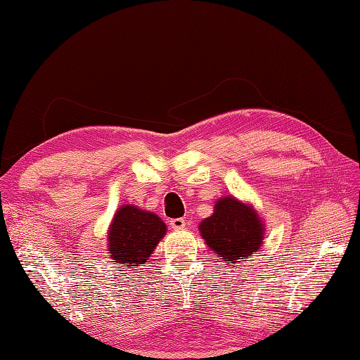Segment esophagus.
<instances>
[{
  "instance_id": "obj_1",
  "label": "esophagus",
  "mask_w": 360,
  "mask_h": 360,
  "mask_svg": "<svg viewBox=\"0 0 360 360\" xmlns=\"http://www.w3.org/2000/svg\"><path fill=\"white\" fill-rule=\"evenodd\" d=\"M187 221L184 218H173L170 219V227L174 231H179V229H186Z\"/></svg>"
}]
</instances>
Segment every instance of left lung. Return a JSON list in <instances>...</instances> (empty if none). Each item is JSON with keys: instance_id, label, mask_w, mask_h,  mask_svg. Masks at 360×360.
<instances>
[{"instance_id": "left-lung-1", "label": "left lung", "mask_w": 360, "mask_h": 360, "mask_svg": "<svg viewBox=\"0 0 360 360\" xmlns=\"http://www.w3.org/2000/svg\"><path fill=\"white\" fill-rule=\"evenodd\" d=\"M200 232L218 259L241 266L262 249L264 223L254 205L227 195L219 198L212 215L201 221Z\"/></svg>"}]
</instances>
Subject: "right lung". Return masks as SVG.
Wrapping results in <instances>:
<instances>
[{"mask_svg":"<svg viewBox=\"0 0 360 360\" xmlns=\"http://www.w3.org/2000/svg\"><path fill=\"white\" fill-rule=\"evenodd\" d=\"M165 233L167 226L156 213L125 204L114 213L108 227V254L114 264L125 269L143 266Z\"/></svg>","mask_w":360,"mask_h":360,"instance_id":"1","label":"right lung"}]
</instances>
